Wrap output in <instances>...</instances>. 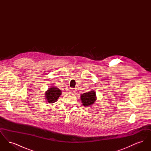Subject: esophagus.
Instances as JSON below:
<instances>
[{
    "instance_id": "esophagus-1",
    "label": "esophagus",
    "mask_w": 151,
    "mask_h": 151,
    "mask_svg": "<svg viewBox=\"0 0 151 151\" xmlns=\"http://www.w3.org/2000/svg\"><path fill=\"white\" fill-rule=\"evenodd\" d=\"M70 91L71 93H75L76 92V89L75 88H71Z\"/></svg>"
}]
</instances>
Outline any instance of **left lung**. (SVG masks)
<instances>
[{
    "label": "left lung",
    "instance_id": "left-lung-1",
    "mask_svg": "<svg viewBox=\"0 0 151 151\" xmlns=\"http://www.w3.org/2000/svg\"><path fill=\"white\" fill-rule=\"evenodd\" d=\"M80 98L84 106L86 107L88 106H91L96 100V92L93 91H91L84 93L81 94Z\"/></svg>",
    "mask_w": 151,
    "mask_h": 151
}]
</instances>
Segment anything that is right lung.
<instances>
[{"label":"right lung","instance_id":"1","mask_svg":"<svg viewBox=\"0 0 151 151\" xmlns=\"http://www.w3.org/2000/svg\"><path fill=\"white\" fill-rule=\"evenodd\" d=\"M62 92L57 87L50 86V88H49L45 92L46 101L50 104L56 102L59 96L62 93Z\"/></svg>","mask_w":151,"mask_h":151}]
</instances>
